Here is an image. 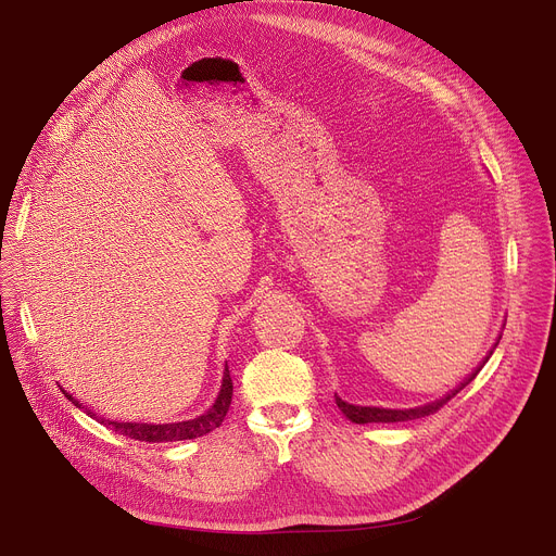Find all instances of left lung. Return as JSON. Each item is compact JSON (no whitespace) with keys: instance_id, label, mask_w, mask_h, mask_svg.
I'll list each match as a JSON object with an SVG mask.
<instances>
[{"instance_id":"left-lung-1","label":"left lung","mask_w":556,"mask_h":556,"mask_svg":"<svg viewBox=\"0 0 556 556\" xmlns=\"http://www.w3.org/2000/svg\"><path fill=\"white\" fill-rule=\"evenodd\" d=\"M489 361V356H486ZM480 369H475L455 391L446 393L444 399L435 401V403H429L425 407H416V409H378V407H356V405H350V403H343L339 395H337V405L339 409L343 412V416L356 425H367V422H405V420H416V418H425V416H431L435 414L440 407H444L455 393H459L475 376H478Z\"/></svg>"}]
</instances>
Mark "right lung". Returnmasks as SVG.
Wrapping results in <instances>:
<instances>
[{
    "mask_svg": "<svg viewBox=\"0 0 556 556\" xmlns=\"http://www.w3.org/2000/svg\"><path fill=\"white\" fill-rule=\"evenodd\" d=\"M65 399L72 401L76 407H81V405H78V401L72 399L70 393H65ZM230 401H232V380H230V374H228V367H226L224 378H222V389H219V395H217L215 405L204 416H200L195 420L174 422V425H144V422H114V420H105V418H99L97 414H92L90 409H86V414L90 418H97L101 425L118 431L121 435H127V438L138 440V442H176V440H193V438L206 435L213 429H217L222 425V420L226 418V414H228Z\"/></svg>",
    "mask_w": 556,
    "mask_h": 556,
    "instance_id": "right-lung-1",
    "label": "right lung"
}]
</instances>
